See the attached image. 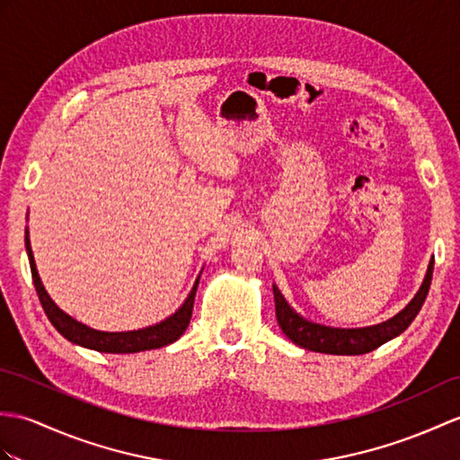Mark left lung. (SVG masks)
<instances>
[{
	"mask_svg": "<svg viewBox=\"0 0 460 460\" xmlns=\"http://www.w3.org/2000/svg\"><path fill=\"white\" fill-rule=\"evenodd\" d=\"M431 276H433V259L429 262V269H427L425 280L420 288V292L415 294L413 300L405 305L398 315H394L392 319H388V322L372 325V327L335 329V327H325V325L307 322V319L297 315L294 309L288 305L279 288L272 286L276 319H279V325L282 327L286 337L290 339L292 343L300 345L307 350L325 352V355H365V352L378 349L380 345L386 343V341L398 337L410 327L415 315L420 314V309L427 297V292H429Z\"/></svg>",
	"mask_w": 460,
	"mask_h": 460,
	"instance_id": "1",
	"label": "left lung"
}]
</instances>
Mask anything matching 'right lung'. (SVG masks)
<instances>
[{"mask_svg":"<svg viewBox=\"0 0 460 460\" xmlns=\"http://www.w3.org/2000/svg\"><path fill=\"white\" fill-rule=\"evenodd\" d=\"M27 254H29V264H31V276H33V284L37 296L40 300L42 309H45L47 317L50 319V323L55 325V329L62 337H66L72 343H76L85 349H93L98 352H141V350H151V349H160L166 347L170 343H174L176 339L181 337L184 333L190 319H191V309H194V297L198 290V282L191 288L190 296L186 297L184 305H181L174 315H170L164 322H160L156 325L138 329V331H125V333H105V331H95L88 325L78 323L76 319H72L66 315L62 309L50 300V296L47 294L45 286H42L33 252H31V243H29V233H27Z\"/></svg>","mask_w":460,"mask_h":460,"instance_id":"obj_1","label":"right lung"}]
</instances>
